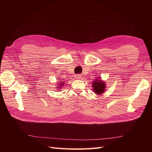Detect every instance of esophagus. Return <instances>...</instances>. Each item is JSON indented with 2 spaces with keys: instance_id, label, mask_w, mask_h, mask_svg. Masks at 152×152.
Segmentation results:
<instances>
[{
  "instance_id": "34e87169",
  "label": "esophagus",
  "mask_w": 152,
  "mask_h": 152,
  "mask_svg": "<svg viewBox=\"0 0 152 152\" xmlns=\"http://www.w3.org/2000/svg\"><path fill=\"white\" fill-rule=\"evenodd\" d=\"M81 77H82V76H81L80 74H76V75H75V79H80Z\"/></svg>"
}]
</instances>
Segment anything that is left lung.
<instances>
[{"label":"left lung","mask_w":152,"mask_h":152,"mask_svg":"<svg viewBox=\"0 0 152 152\" xmlns=\"http://www.w3.org/2000/svg\"><path fill=\"white\" fill-rule=\"evenodd\" d=\"M93 89L94 91L97 94H102L104 91L105 89V84L101 80H95L93 83Z\"/></svg>","instance_id":"left-lung-1"}]
</instances>
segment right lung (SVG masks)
Masks as SVG:
<instances>
[{"label": "right lung", "mask_w": 152, "mask_h": 152, "mask_svg": "<svg viewBox=\"0 0 152 152\" xmlns=\"http://www.w3.org/2000/svg\"><path fill=\"white\" fill-rule=\"evenodd\" d=\"M58 86H59V87H58V88H59V89H61V87H62V86H63V82H59Z\"/></svg>", "instance_id": "add662e5"}]
</instances>
